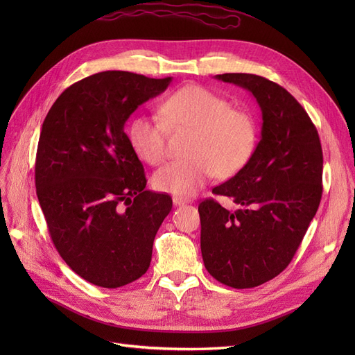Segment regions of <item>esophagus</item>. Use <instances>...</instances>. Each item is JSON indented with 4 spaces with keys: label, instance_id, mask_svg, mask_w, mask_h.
I'll return each mask as SVG.
<instances>
[{
    "label": "esophagus",
    "instance_id": "34e87169",
    "mask_svg": "<svg viewBox=\"0 0 355 355\" xmlns=\"http://www.w3.org/2000/svg\"><path fill=\"white\" fill-rule=\"evenodd\" d=\"M189 202V200L187 198H182V197H173V204L175 206H184V204Z\"/></svg>",
    "mask_w": 355,
    "mask_h": 355
}]
</instances>
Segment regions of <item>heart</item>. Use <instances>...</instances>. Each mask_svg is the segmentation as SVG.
I'll use <instances>...</instances> for the list:
<instances>
[{
  "label": "heart",
  "mask_w": 355,
  "mask_h": 355,
  "mask_svg": "<svg viewBox=\"0 0 355 355\" xmlns=\"http://www.w3.org/2000/svg\"><path fill=\"white\" fill-rule=\"evenodd\" d=\"M159 115H135L127 124V137L137 157L155 166L167 154V127H192L189 155L170 161L154 173V187L161 192L196 194L216 173H237L254 151L253 118L201 85H185L171 93L161 103Z\"/></svg>",
  "instance_id": "1"
}]
</instances>
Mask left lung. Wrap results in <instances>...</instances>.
Listing matches in <instances>:
<instances>
[{"instance_id": "obj_1", "label": "left lung", "mask_w": 355, "mask_h": 355, "mask_svg": "<svg viewBox=\"0 0 355 355\" xmlns=\"http://www.w3.org/2000/svg\"><path fill=\"white\" fill-rule=\"evenodd\" d=\"M216 80L249 90L262 112L261 141L245 166L200 202L201 254L225 286L250 288L284 271L315 216L323 192V151L306 111L282 85L253 73Z\"/></svg>"}]
</instances>
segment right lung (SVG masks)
<instances>
[{
	"mask_svg": "<svg viewBox=\"0 0 355 355\" xmlns=\"http://www.w3.org/2000/svg\"><path fill=\"white\" fill-rule=\"evenodd\" d=\"M171 77L105 71L63 92L42 123L35 187L50 237L85 282L115 288L149 268L171 197L146 191L145 170L124 132L139 105Z\"/></svg>",
	"mask_w": 355,
	"mask_h": 355,
	"instance_id": "right-lung-1",
	"label": "right lung"
}]
</instances>
